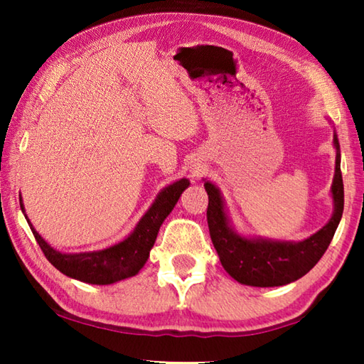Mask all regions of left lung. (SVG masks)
Instances as JSON below:
<instances>
[{"mask_svg":"<svg viewBox=\"0 0 364 364\" xmlns=\"http://www.w3.org/2000/svg\"><path fill=\"white\" fill-rule=\"evenodd\" d=\"M334 144L337 147L336 176L332 183L334 215L328 225L301 242H273L237 236L228 226L220 191L212 183H204L208 194V231L220 262L231 278L255 287L284 286L305 276L324 255L343 212V181L337 136H334Z\"/></svg>","mask_w":364,"mask_h":364,"instance_id":"obj_1","label":"left lung"}]
</instances>
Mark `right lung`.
Instances as JSON below:
<instances>
[{
	"label": "right lung",
	"instance_id": "1",
	"mask_svg": "<svg viewBox=\"0 0 364 364\" xmlns=\"http://www.w3.org/2000/svg\"><path fill=\"white\" fill-rule=\"evenodd\" d=\"M189 186L188 180H180L168 188H165L157 196L156 202L146 212V215L134 228V231L125 241L115 244L112 247L100 252H88V254H60L43 241V237L30 225L33 236L38 242L43 254L48 262L58 268L60 273L70 276L73 279L88 282V284H112L134 276L144 267L154 242L157 239V232L164 220L173 210L175 204L180 199L184 189ZM21 200V199H19ZM23 212V205L21 202ZM27 218V217H26Z\"/></svg>",
	"mask_w": 364,
	"mask_h": 364
}]
</instances>
